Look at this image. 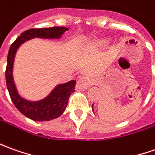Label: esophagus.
Here are the masks:
<instances>
[{
  "instance_id": "34e87169",
  "label": "esophagus",
  "mask_w": 155,
  "mask_h": 155,
  "mask_svg": "<svg viewBox=\"0 0 155 155\" xmlns=\"http://www.w3.org/2000/svg\"><path fill=\"white\" fill-rule=\"evenodd\" d=\"M91 86V80L87 76H83L78 80L76 86L79 89H87L89 86Z\"/></svg>"
}]
</instances>
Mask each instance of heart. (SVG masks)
<instances>
[{
	"instance_id": "obj_1",
	"label": "heart",
	"mask_w": 155,
	"mask_h": 155,
	"mask_svg": "<svg viewBox=\"0 0 155 155\" xmlns=\"http://www.w3.org/2000/svg\"><path fill=\"white\" fill-rule=\"evenodd\" d=\"M108 38L106 37H97L90 40L86 43L82 44L79 47V51L81 53H85L86 51H91L94 49H97L100 47H104L107 43H108Z\"/></svg>"
}]
</instances>
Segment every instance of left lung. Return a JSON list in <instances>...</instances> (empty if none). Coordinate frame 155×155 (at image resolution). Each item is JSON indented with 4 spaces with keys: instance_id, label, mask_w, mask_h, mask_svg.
I'll use <instances>...</instances> for the list:
<instances>
[{
    "instance_id": "8db88e82",
    "label": "left lung",
    "mask_w": 155,
    "mask_h": 155,
    "mask_svg": "<svg viewBox=\"0 0 155 155\" xmlns=\"http://www.w3.org/2000/svg\"><path fill=\"white\" fill-rule=\"evenodd\" d=\"M92 111H93V104H92Z\"/></svg>"
}]
</instances>
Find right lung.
<instances>
[{
  "label": "right lung",
  "mask_w": 155,
  "mask_h": 155,
  "mask_svg": "<svg viewBox=\"0 0 155 155\" xmlns=\"http://www.w3.org/2000/svg\"><path fill=\"white\" fill-rule=\"evenodd\" d=\"M68 29L69 28L67 27L30 29L21 34L10 47L6 69L7 90L16 108L24 115L32 120L48 121L59 117L68 105L70 95L75 91L74 88L76 81L72 80L66 83L57 85L47 97L41 100L30 101L26 99L19 94L13 78V65L16 53L21 45L31 39L42 38L58 40Z\"/></svg>",
  "instance_id": "right-lung-1"
}]
</instances>
